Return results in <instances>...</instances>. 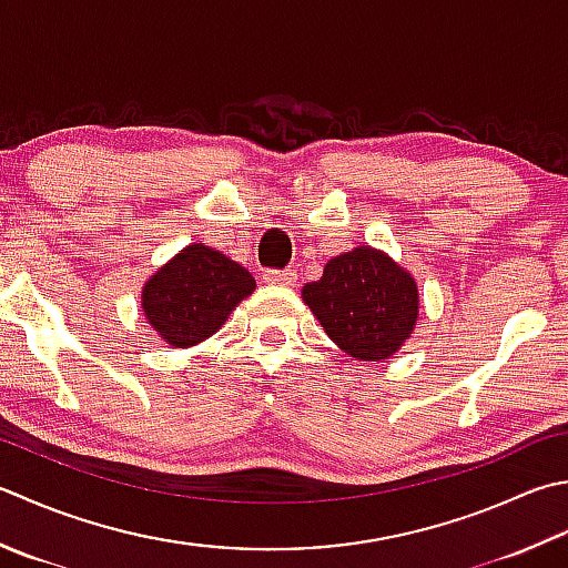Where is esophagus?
Listing matches in <instances>:
<instances>
[{
	"label": "esophagus",
	"mask_w": 568,
	"mask_h": 568,
	"mask_svg": "<svg viewBox=\"0 0 568 568\" xmlns=\"http://www.w3.org/2000/svg\"><path fill=\"white\" fill-rule=\"evenodd\" d=\"M263 281L268 285H285L291 287L297 283V273L293 268H285V271H275V268H268L263 273Z\"/></svg>",
	"instance_id": "1"
}]
</instances>
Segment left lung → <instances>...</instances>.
I'll use <instances>...</instances> for the list:
<instances>
[{
    "mask_svg": "<svg viewBox=\"0 0 568 568\" xmlns=\"http://www.w3.org/2000/svg\"><path fill=\"white\" fill-rule=\"evenodd\" d=\"M303 300L337 347L364 362L392 357L418 317L414 277L374 248L332 258L320 281L303 287Z\"/></svg>",
    "mask_w": 568,
    "mask_h": 568,
    "instance_id": "8db88e82",
    "label": "left lung"
}]
</instances>
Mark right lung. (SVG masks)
<instances>
[{
    "instance_id": "1",
    "label": "right lung",
    "mask_w": 568,
    "mask_h": 568,
    "mask_svg": "<svg viewBox=\"0 0 568 568\" xmlns=\"http://www.w3.org/2000/svg\"><path fill=\"white\" fill-rule=\"evenodd\" d=\"M253 275L224 253L194 243L154 273L142 291L150 325L172 347H194L253 293Z\"/></svg>"
}]
</instances>
